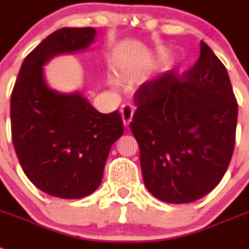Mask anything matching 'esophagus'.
Instances as JSON below:
<instances>
[{
    "label": "esophagus",
    "mask_w": 249,
    "mask_h": 249,
    "mask_svg": "<svg viewBox=\"0 0 249 249\" xmlns=\"http://www.w3.org/2000/svg\"><path fill=\"white\" fill-rule=\"evenodd\" d=\"M122 118H123V123H124L125 126L130 124L131 120H133V115H134V107H131L130 104H126V105H123L122 110Z\"/></svg>",
    "instance_id": "esophagus-1"
}]
</instances>
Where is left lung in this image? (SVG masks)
Listing matches in <instances>:
<instances>
[{
  "mask_svg": "<svg viewBox=\"0 0 249 249\" xmlns=\"http://www.w3.org/2000/svg\"><path fill=\"white\" fill-rule=\"evenodd\" d=\"M130 123L146 189L166 203L198 200L214 189L232 159L238 105L227 69L200 42L196 64L142 84Z\"/></svg>",
  "mask_w": 249,
  "mask_h": 249,
  "instance_id": "8db88e82",
  "label": "left lung"
}]
</instances>
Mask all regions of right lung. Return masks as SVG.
<instances>
[{
    "mask_svg": "<svg viewBox=\"0 0 249 249\" xmlns=\"http://www.w3.org/2000/svg\"><path fill=\"white\" fill-rule=\"evenodd\" d=\"M94 27H64L26 56L11 95V131L27 178L49 196L79 199L98 189L112 144L124 133L118 111L101 114L80 91L47 85L44 66L61 53L84 51Z\"/></svg>",
    "mask_w": 249,
    "mask_h": 249,
    "instance_id": "right-lung-1",
    "label": "right lung"
}]
</instances>
